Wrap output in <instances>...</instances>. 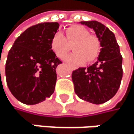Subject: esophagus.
I'll return each instance as SVG.
<instances>
[{
  "mask_svg": "<svg viewBox=\"0 0 134 134\" xmlns=\"http://www.w3.org/2000/svg\"><path fill=\"white\" fill-rule=\"evenodd\" d=\"M72 68V70H75V69H76L75 68Z\"/></svg>",
  "mask_w": 134,
  "mask_h": 134,
  "instance_id": "esophagus-1",
  "label": "esophagus"
}]
</instances>
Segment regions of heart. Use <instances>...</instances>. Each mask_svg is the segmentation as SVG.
Wrapping results in <instances>:
<instances>
[{"instance_id": "heart-1", "label": "heart", "mask_w": 134, "mask_h": 134, "mask_svg": "<svg viewBox=\"0 0 134 134\" xmlns=\"http://www.w3.org/2000/svg\"><path fill=\"white\" fill-rule=\"evenodd\" d=\"M66 36L69 42H75V43L72 47L74 52L63 58L65 62L75 66L86 61L91 63L98 57L101 49L100 41L96 36L90 34L87 28L82 25L71 26L66 28ZM61 32H56L52 36V49L59 57H63L68 52L69 44Z\"/></svg>"}]
</instances>
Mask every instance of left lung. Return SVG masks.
Segmentation results:
<instances>
[{
    "instance_id": "8db88e82",
    "label": "left lung",
    "mask_w": 134,
    "mask_h": 134,
    "mask_svg": "<svg viewBox=\"0 0 134 134\" xmlns=\"http://www.w3.org/2000/svg\"><path fill=\"white\" fill-rule=\"evenodd\" d=\"M95 32L101 43L98 60L89 68L72 72L77 96L93 104H102L112 98L122 79V57L114 34L100 22L81 21Z\"/></svg>"
}]
</instances>
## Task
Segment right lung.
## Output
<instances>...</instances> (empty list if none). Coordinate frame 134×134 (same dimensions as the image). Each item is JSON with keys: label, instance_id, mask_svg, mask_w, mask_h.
Returning a JSON list of instances; mask_svg holds the SVG:
<instances>
[{"label": "right lung", "instance_id": "obj_1", "mask_svg": "<svg viewBox=\"0 0 134 134\" xmlns=\"http://www.w3.org/2000/svg\"><path fill=\"white\" fill-rule=\"evenodd\" d=\"M59 27L57 22H47L28 27L8 52L7 85L12 94L24 104L40 103L54 93L55 69L62 62L52 51L51 40Z\"/></svg>", "mask_w": 134, "mask_h": 134}]
</instances>
